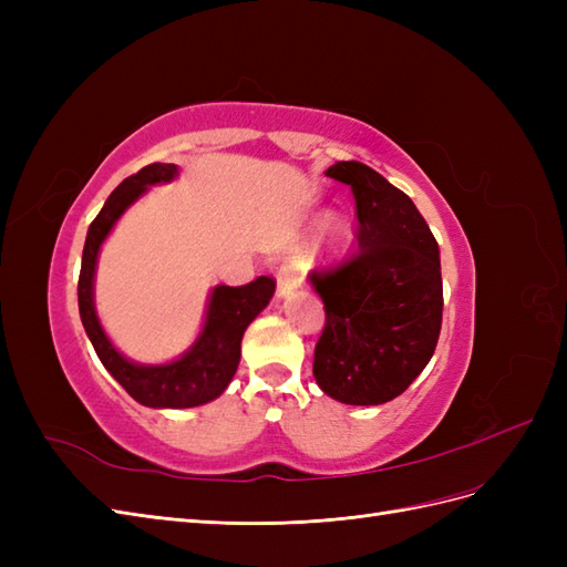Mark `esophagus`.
Returning a JSON list of instances; mask_svg holds the SVG:
<instances>
[{
	"instance_id": "esophagus-1",
	"label": "esophagus",
	"mask_w": 567,
	"mask_h": 567,
	"mask_svg": "<svg viewBox=\"0 0 567 567\" xmlns=\"http://www.w3.org/2000/svg\"><path fill=\"white\" fill-rule=\"evenodd\" d=\"M302 284V271L296 265H284L277 274V296L286 298Z\"/></svg>"
}]
</instances>
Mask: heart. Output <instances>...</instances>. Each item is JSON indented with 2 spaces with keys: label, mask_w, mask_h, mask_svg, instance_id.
<instances>
[{
  "label": "heart",
  "mask_w": 567,
  "mask_h": 567,
  "mask_svg": "<svg viewBox=\"0 0 567 567\" xmlns=\"http://www.w3.org/2000/svg\"><path fill=\"white\" fill-rule=\"evenodd\" d=\"M323 246L329 255H338L346 250L352 238H354V229L352 221L346 215H329L323 221Z\"/></svg>",
  "instance_id": "heart-1"
}]
</instances>
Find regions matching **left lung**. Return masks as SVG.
Returning a JSON list of instances; mask_svg holds the SVG:
<instances>
[{
    "mask_svg": "<svg viewBox=\"0 0 567 567\" xmlns=\"http://www.w3.org/2000/svg\"><path fill=\"white\" fill-rule=\"evenodd\" d=\"M326 177L352 188L359 250L331 271L310 274L326 310L312 371L317 385L342 404H385L414 383L435 352L440 248L414 200L369 165L338 161Z\"/></svg>",
    "mask_w": 567,
    "mask_h": 567,
    "instance_id": "8db88e82",
    "label": "left lung"
}]
</instances>
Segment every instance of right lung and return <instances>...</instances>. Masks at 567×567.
<instances>
[{
    "label": "right lung",
    "instance_id": "add662e5",
    "mask_svg": "<svg viewBox=\"0 0 567 567\" xmlns=\"http://www.w3.org/2000/svg\"><path fill=\"white\" fill-rule=\"evenodd\" d=\"M179 175L173 163H153L140 173L120 182L104 203V208L90 225L82 250V269L78 281V305L84 331L101 359V364L123 385L132 398L151 409H188L208 404L231 383L241 362V340L250 321L260 315L274 296V279L257 277L246 286H215L210 290L205 321L194 346L173 362L140 364L120 352L94 307V277L99 250L104 246L115 221L125 215L132 203L140 200L148 186L167 184Z\"/></svg>",
    "mask_w": 567,
    "mask_h": 567
}]
</instances>
